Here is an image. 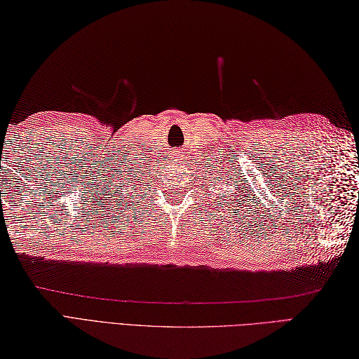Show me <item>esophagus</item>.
Returning a JSON list of instances; mask_svg holds the SVG:
<instances>
[{
  "instance_id": "1",
  "label": "esophagus",
  "mask_w": 359,
  "mask_h": 359,
  "mask_svg": "<svg viewBox=\"0 0 359 359\" xmlns=\"http://www.w3.org/2000/svg\"><path fill=\"white\" fill-rule=\"evenodd\" d=\"M174 156H179V153H174Z\"/></svg>"
}]
</instances>
